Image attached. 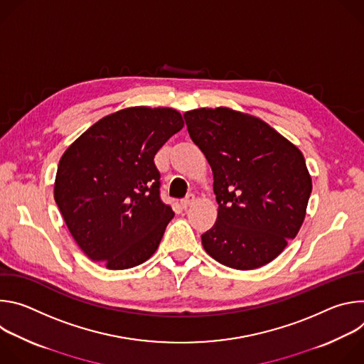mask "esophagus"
<instances>
[{"label": "esophagus", "mask_w": 364, "mask_h": 364, "mask_svg": "<svg viewBox=\"0 0 364 364\" xmlns=\"http://www.w3.org/2000/svg\"><path fill=\"white\" fill-rule=\"evenodd\" d=\"M194 194H188L187 197H184L183 200H181V207H183V209H187V207L188 205H191L193 203H194Z\"/></svg>", "instance_id": "1"}]
</instances>
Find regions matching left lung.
Returning a JSON list of instances; mask_svg holds the SVG:
<instances>
[{
	"label": "left lung",
	"instance_id": "obj_1",
	"mask_svg": "<svg viewBox=\"0 0 364 364\" xmlns=\"http://www.w3.org/2000/svg\"><path fill=\"white\" fill-rule=\"evenodd\" d=\"M187 131L213 171L216 223L204 250L225 267L269 264L294 239L313 190L302 152L256 117L229 108L184 114Z\"/></svg>",
	"mask_w": 364,
	"mask_h": 364
}]
</instances>
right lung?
Returning a JSON list of instances; mask_svg holds the SVG:
<instances>
[{
  "label": "right lung",
  "mask_w": 364,
  "mask_h": 364,
  "mask_svg": "<svg viewBox=\"0 0 364 364\" xmlns=\"http://www.w3.org/2000/svg\"><path fill=\"white\" fill-rule=\"evenodd\" d=\"M183 127L171 108H127L99 119L65 151L55 200L92 261L119 271L157 250L174 212L160 197L154 157Z\"/></svg>",
  "instance_id": "add662e5"
}]
</instances>
